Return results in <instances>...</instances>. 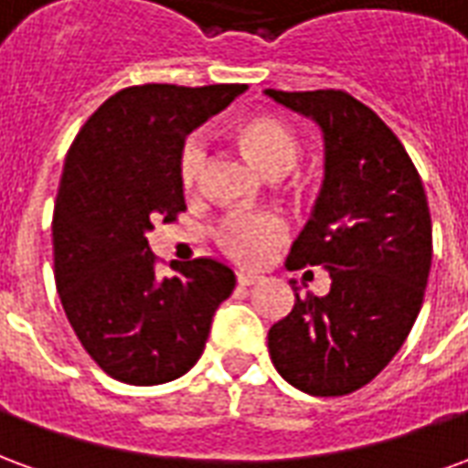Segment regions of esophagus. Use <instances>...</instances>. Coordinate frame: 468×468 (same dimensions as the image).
<instances>
[{"mask_svg":"<svg viewBox=\"0 0 468 468\" xmlns=\"http://www.w3.org/2000/svg\"><path fill=\"white\" fill-rule=\"evenodd\" d=\"M235 281H238V285H253V283H258V275L235 273Z\"/></svg>","mask_w":468,"mask_h":468,"instance_id":"1","label":"esophagus"}]
</instances>
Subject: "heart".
<instances>
[{
  "instance_id": "heart-1",
  "label": "heart",
  "mask_w": 468,
  "mask_h": 468,
  "mask_svg": "<svg viewBox=\"0 0 468 468\" xmlns=\"http://www.w3.org/2000/svg\"><path fill=\"white\" fill-rule=\"evenodd\" d=\"M238 140L255 163L271 177L285 175L301 157V140L291 124L271 115L248 117L238 124ZM207 163V144L203 134H187L177 153V180L185 193H195ZM218 245L230 261L240 265H261L278 245L288 238V225L275 213H238L225 215L218 230Z\"/></svg>"
}]
</instances>
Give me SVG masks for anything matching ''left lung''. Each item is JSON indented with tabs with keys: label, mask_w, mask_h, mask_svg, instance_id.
I'll use <instances>...</instances> for the list:
<instances>
[{
	"label": "left lung",
	"mask_w": 468,
	"mask_h": 468,
	"mask_svg": "<svg viewBox=\"0 0 468 468\" xmlns=\"http://www.w3.org/2000/svg\"><path fill=\"white\" fill-rule=\"evenodd\" d=\"M265 95L324 130V190L285 265L331 273L328 295L295 293L293 311L271 325V361L298 391L348 396L388 366L421 311L431 268L426 193L401 140L348 92Z\"/></svg>",
	"instance_id": "obj_1"
}]
</instances>
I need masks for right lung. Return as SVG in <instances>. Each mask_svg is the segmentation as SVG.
<instances>
[{
    "instance_id": "right-lung-1",
    "label": "right lung",
    "mask_w": 468,
    "mask_h": 468,
    "mask_svg": "<svg viewBox=\"0 0 468 468\" xmlns=\"http://www.w3.org/2000/svg\"><path fill=\"white\" fill-rule=\"evenodd\" d=\"M245 85H134L97 107L69 147L52 215L55 283L90 358L117 381L157 386L203 356L235 275L215 258L160 278L147 230L185 210V134Z\"/></svg>"
}]
</instances>
